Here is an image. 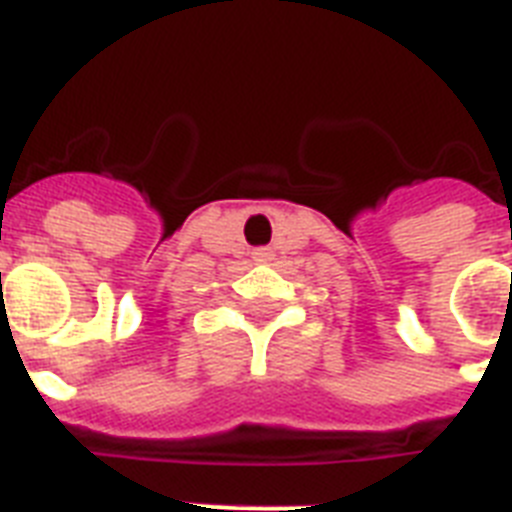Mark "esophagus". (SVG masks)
Returning a JSON list of instances; mask_svg holds the SVG:
<instances>
[{"instance_id": "34e87169", "label": "esophagus", "mask_w": 512, "mask_h": 512, "mask_svg": "<svg viewBox=\"0 0 512 512\" xmlns=\"http://www.w3.org/2000/svg\"><path fill=\"white\" fill-rule=\"evenodd\" d=\"M272 256H274L272 248H256V251H253V259L256 261H272Z\"/></svg>"}]
</instances>
